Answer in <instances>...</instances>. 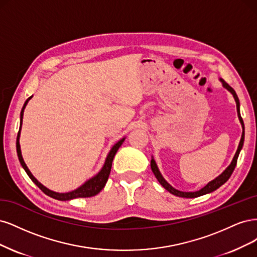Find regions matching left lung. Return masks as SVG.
I'll return each mask as SVG.
<instances>
[{
	"instance_id": "obj_1",
	"label": "left lung",
	"mask_w": 257,
	"mask_h": 257,
	"mask_svg": "<svg viewBox=\"0 0 257 257\" xmlns=\"http://www.w3.org/2000/svg\"><path fill=\"white\" fill-rule=\"evenodd\" d=\"M220 82L222 83V86L226 88L228 92L233 95L235 101H236V106H237V114H238V118H239V121L240 123H241V127H242V135H241V139H240V142H239V145H238V148H237V152L234 156L233 160H231L230 164L228 165V167L223 171L220 175L218 177H216L214 179H212L211 181H209L208 184H207L205 187H203L201 190H198V191H194V192H185V191H179V190L175 189L174 187H172L167 180H165L162 176V174L160 173L159 169H158V165H157L154 157H152V160H151V168H152V171L153 173L155 174L156 178L158 179V181L160 183V185L165 189L168 190V191L174 195L176 196H179V197H187V198H193V197H197V196H201V195H204V194H207V193H211L213 192L214 190H217L218 188H220L223 184H225L226 181L228 180V178L230 177L231 173H233V171L235 170V167H236V163H237V159H238V156L240 154V151L242 150V146H243V142H244V125H243V120L241 118V115H240V102H239V99H238V96L236 94L235 90L231 88L226 82L223 80V79H220Z\"/></svg>"
}]
</instances>
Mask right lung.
<instances>
[{"mask_svg": "<svg viewBox=\"0 0 257 257\" xmlns=\"http://www.w3.org/2000/svg\"><path fill=\"white\" fill-rule=\"evenodd\" d=\"M33 96H31L30 98L27 99V101L24 102L23 106H22V110L20 113V127H19V132H18V136H17V143H16V147H17V154H18V158L19 161L22 165V168L24 169V171L27 172V174L29 175V177L32 179L33 183H34L41 191L44 193H46L47 195L51 196L55 200H59V201H70L73 200V198H78V197H90V196H94L96 194H98L99 192L101 191V190L104 188L107 178H109L110 175V172H111V168H112V162L114 159V156L115 154L117 153L118 148L121 146V144L123 143V141H125L126 138H122L120 139L118 142L115 143L112 148L110 150L109 154H107L104 164L102 165L101 170L99 171L95 176H93L92 178L87 179L83 185H81L79 188L72 190V191L69 192H65V193H60V192H55L52 191V190L48 189L47 187H45L43 184H40L39 181L33 176V174L31 173V171L29 170V168L27 167L26 162H24L23 158H22V154H21V147H20V134H21V127H22V119H23V113H24V109H26V106L28 104V102L30 101V99Z\"/></svg>", "mask_w": 257, "mask_h": 257, "instance_id": "1", "label": "right lung"}]
</instances>
